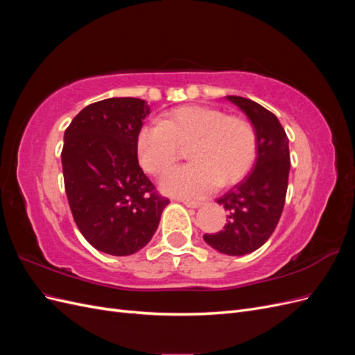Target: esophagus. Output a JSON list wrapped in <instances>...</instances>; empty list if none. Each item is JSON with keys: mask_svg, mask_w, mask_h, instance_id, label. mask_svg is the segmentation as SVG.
<instances>
[{"mask_svg": "<svg viewBox=\"0 0 355 355\" xmlns=\"http://www.w3.org/2000/svg\"><path fill=\"white\" fill-rule=\"evenodd\" d=\"M182 202H184L187 207H191V209H198L202 204L201 201H192V200H182Z\"/></svg>", "mask_w": 355, "mask_h": 355, "instance_id": "obj_1", "label": "esophagus"}]
</instances>
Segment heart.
<instances>
[{"label": "heart", "instance_id": "obj_1", "mask_svg": "<svg viewBox=\"0 0 355 355\" xmlns=\"http://www.w3.org/2000/svg\"><path fill=\"white\" fill-rule=\"evenodd\" d=\"M189 148L192 163L170 170L161 188L171 196L200 198L247 175L257 157V133L241 115H227L206 105L171 110L159 121L139 128L136 154L142 168L159 176Z\"/></svg>", "mask_w": 355, "mask_h": 355}]
</instances>
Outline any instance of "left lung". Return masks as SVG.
<instances>
[{"mask_svg": "<svg viewBox=\"0 0 355 355\" xmlns=\"http://www.w3.org/2000/svg\"><path fill=\"white\" fill-rule=\"evenodd\" d=\"M245 112L257 133L254 167L218 198L228 211L222 231L204 234L220 253L241 256L259 249L271 237L283 213L288 184V139L278 118L262 105L241 96H227Z\"/></svg>", "mask_w": 355, "mask_h": 355, "instance_id": "1", "label": "left lung"}]
</instances>
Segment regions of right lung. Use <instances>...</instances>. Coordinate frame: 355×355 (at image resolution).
<instances>
[{
  "label": "right lung",
  "mask_w": 355,
  "mask_h": 355,
  "mask_svg": "<svg viewBox=\"0 0 355 355\" xmlns=\"http://www.w3.org/2000/svg\"><path fill=\"white\" fill-rule=\"evenodd\" d=\"M148 114L144 99L111 98L85 106L65 130L62 167L72 216L103 253L141 250L170 202L137 161L136 136Z\"/></svg>",
  "instance_id": "obj_1"
}]
</instances>
